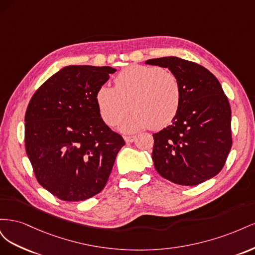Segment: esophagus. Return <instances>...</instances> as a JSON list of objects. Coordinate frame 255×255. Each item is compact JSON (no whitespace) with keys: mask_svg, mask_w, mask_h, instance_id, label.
<instances>
[{"mask_svg":"<svg viewBox=\"0 0 255 255\" xmlns=\"http://www.w3.org/2000/svg\"><path fill=\"white\" fill-rule=\"evenodd\" d=\"M135 139H136V136L135 135H133V136H125V140L127 142H133V141H135Z\"/></svg>","mask_w":255,"mask_h":255,"instance_id":"1","label":"esophagus"}]
</instances>
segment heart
<instances>
[{
    "instance_id": "1",
    "label": "heart",
    "mask_w": 255,
    "mask_h": 255,
    "mask_svg": "<svg viewBox=\"0 0 255 255\" xmlns=\"http://www.w3.org/2000/svg\"><path fill=\"white\" fill-rule=\"evenodd\" d=\"M97 104L109 126L117 123L129 107L119 128L126 133L170 125L180 110L182 88L177 76L157 66L130 65L115 79V87L103 85L97 91Z\"/></svg>"
}]
</instances>
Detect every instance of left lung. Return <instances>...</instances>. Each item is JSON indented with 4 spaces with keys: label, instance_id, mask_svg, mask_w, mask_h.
Listing matches in <instances>:
<instances>
[{
    "label": "left lung",
    "instance_id": "8db88e82",
    "mask_svg": "<svg viewBox=\"0 0 255 255\" xmlns=\"http://www.w3.org/2000/svg\"><path fill=\"white\" fill-rule=\"evenodd\" d=\"M145 64L168 68L182 88L172 123L153 134L156 171L185 186L212 179L225 166L232 146L231 107L219 81L206 68L175 56L148 59Z\"/></svg>",
    "mask_w": 255,
    "mask_h": 255
}]
</instances>
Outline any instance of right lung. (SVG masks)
<instances>
[{"mask_svg":"<svg viewBox=\"0 0 255 255\" xmlns=\"http://www.w3.org/2000/svg\"><path fill=\"white\" fill-rule=\"evenodd\" d=\"M116 69L67 66L37 89L25 113V150L36 179L64 201L101 191L126 144L101 118L97 91Z\"/></svg>","mask_w":255,"mask_h":255,"instance_id":"right-lung-1","label":"right lung"}]
</instances>
